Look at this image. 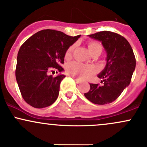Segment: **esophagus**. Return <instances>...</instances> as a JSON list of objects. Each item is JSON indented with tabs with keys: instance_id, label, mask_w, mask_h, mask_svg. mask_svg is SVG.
Returning a JSON list of instances; mask_svg holds the SVG:
<instances>
[{
	"instance_id": "34e87169",
	"label": "esophagus",
	"mask_w": 147,
	"mask_h": 147,
	"mask_svg": "<svg viewBox=\"0 0 147 147\" xmlns=\"http://www.w3.org/2000/svg\"><path fill=\"white\" fill-rule=\"evenodd\" d=\"M74 79H75V82H76L77 84H80V82H81V81H80V80H77V79H76V78H74Z\"/></svg>"
}]
</instances>
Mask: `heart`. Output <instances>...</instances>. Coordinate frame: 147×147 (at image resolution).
<instances>
[{"instance_id": "heart-1", "label": "heart", "mask_w": 147, "mask_h": 147, "mask_svg": "<svg viewBox=\"0 0 147 147\" xmlns=\"http://www.w3.org/2000/svg\"><path fill=\"white\" fill-rule=\"evenodd\" d=\"M88 50L91 55L93 54H100L102 51V45L97 42H91L88 45ZM75 48V45H72L66 50L65 54V59H70L72 55ZM67 72L72 76L77 77L80 79H85L91 76L94 73L95 67L91 65H85L78 62H72L67 64L66 66Z\"/></svg>"}]
</instances>
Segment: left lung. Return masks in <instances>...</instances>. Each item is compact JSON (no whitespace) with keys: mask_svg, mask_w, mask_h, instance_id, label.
<instances>
[{"mask_svg":"<svg viewBox=\"0 0 147 147\" xmlns=\"http://www.w3.org/2000/svg\"><path fill=\"white\" fill-rule=\"evenodd\" d=\"M88 36L101 42L107 58L105 67L98 75L103 84H90L89 91L84 96L94 104H109L130 84L136 65L135 55L128 40L117 33L101 31Z\"/></svg>","mask_w":147,"mask_h":147,"instance_id":"left-lung-1","label":"left lung"}]
</instances>
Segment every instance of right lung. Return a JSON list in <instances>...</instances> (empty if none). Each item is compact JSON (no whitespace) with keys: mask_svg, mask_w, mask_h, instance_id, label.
Here are the masks:
<instances>
[{"mask_svg":"<svg viewBox=\"0 0 147 147\" xmlns=\"http://www.w3.org/2000/svg\"><path fill=\"white\" fill-rule=\"evenodd\" d=\"M81 35L69 36L59 30L38 31L21 46L17 54L16 80L24 100L35 108H44L57 99L60 84L65 76L54 77L49 71L62 72L66 50Z\"/></svg>","mask_w":147,"mask_h":147,"instance_id":"add662e5","label":"right lung"}]
</instances>
